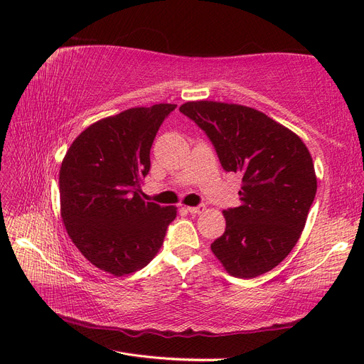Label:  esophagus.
Here are the masks:
<instances>
[{
    "mask_svg": "<svg viewBox=\"0 0 364 364\" xmlns=\"http://www.w3.org/2000/svg\"><path fill=\"white\" fill-rule=\"evenodd\" d=\"M186 209H188L190 214H194V215H196V214L203 213V211H205V206H203V205H197V206H188Z\"/></svg>",
    "mask_w": 364,
    "mask_h": 364,
    "instance_id": "esophagus-1",
    "label": "esophagus"
}]
</instances>
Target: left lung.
<instances>
[{"label": "left lung", "instance_id": "obj_1", "mask_svg": "<svg viewBox=\"0 0 364 364\" xmlns=\"http://www.w3.org/2000/svg\"><path fill=\"white\" fill-rule=\"evenodd\" d=\"M179 111L205 132L223 170L241 174V203L223 211L226 229L211 245L213 253L235 278L274 269L299 240L314 202L310 151L257 109L202 100Z\"/></svg>", "mask_w": 364, "mask_h": 364}]
</instances>
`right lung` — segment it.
Instances as JSON below:
<instances>
[{
	"label": "right lung",
	"mask_w": 364,
	"mask_h": 364,
	"mask_svg": "<svg viewBox=\"0 0 364 364\" xmlns=\"http://www.w3.org/2000/svg\"><path fill=\"white\" fill-rule=\"evenodd\" d=\"M176 105L134 107L97 121L75 138L59 173L65 228L82 255L114 277L134 273L156 255L174 206L144 202L150 149Z\"/></svg>",
	"instance_id": "1"
}]
</instances>
